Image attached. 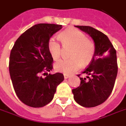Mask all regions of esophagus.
I'll return each instance as SVG.
<instances>
[{
  "label": "esophagus",
  "instance_id": "esophagus-1",
  "mask_svg": "<svg viewBox=\"0 0 126 126\" xmlns=\"http://www.w3.org/2000/svg\"><path fill=\"white\" fill-rule=\"evenodd\" d=\"M69 78V75H68V74H64V78L65 79H67Z\"/></svg>",
  "mask_w": 126,
  "mask_h": 126
}]
</instances>
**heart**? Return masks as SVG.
Segmentation results:
<instances>
[{
  "instance_id": "1",
  "label": "heart",
  "mask_w": 126,
  "mask_h": 126,
  "mask_svg": "<svg viewBox=\"0 0 126 126\" xmlns=\"http://www.w3.org/2000/svg\"><path fill=\"white\" fill-rule=\"evenodd\" d=\"M63 47H71L70 59H61L55 63V70L69 74L80 67L81 63L86 65L93 60L95 53L94 42L86 38L84 33L74 28H69L59 33ZM48 50L54 60L60 57L61 48L57 39L52 37L48 42Z\"/></svg>"
}]
</instances>
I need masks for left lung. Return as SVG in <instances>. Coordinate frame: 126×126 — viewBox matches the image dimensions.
<instances>
[{
  "instance_id": "1",
  "label": "left lung",
  "mask_w": 126,
  "mask_h": 126,
  "mask_svg": "<svg viewBox=\"0 0 126 126\" xmlns=\"http://www.w3.org/2000/svg\"><path fill=\"white\" fill-rule=\"evenodd\" d=\"M76 27L93 39L95 53L89 65L82 71L87 76L79 78L80 85L72 93L77 103L84 107H94L104 103L113 89L118 69L116 50L103 32L90 26Z\"/></svg>"
}]
</instances>
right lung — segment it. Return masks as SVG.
<instances>
[{
	"instance_id": "1",
	"label": "right lung",
	"mask_w": 126,
	"mask_h": 126,
	"mask_svg": "<svg viewBox=\"0 0 126 126\" xmlns=\"http://www.w3.org/2000/svg\"><path fill=\"white\" fill-rule=\"evenodd\" d=\"M61 25L39 23L21 35L11 49L9 73L17 97L25 105L42 107L52 100L63 74H48L52 69L53 59L48 50L50 37ZM47 74L42 78L41 74Z\"/></svg>"
}]
</instances>
